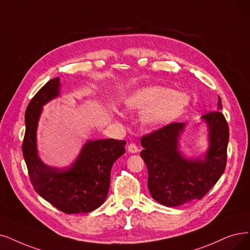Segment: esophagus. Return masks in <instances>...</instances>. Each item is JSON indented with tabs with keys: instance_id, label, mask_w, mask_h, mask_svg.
<instances>
[{
	"instance_id": "esophagus-1",
	"label": "esophagus",
	"mask_w": 250,
	"mask_h": 250,
	"mask_svg": "<svg viewBox=\"0 0 250 250\" xmlns=\"http://www.w3.org/2000/svg\"><path fill=\"white\" fill-rule=\"evenodd\" d=\"M128 152H130V153H132V154H135V153H137L138 152V147H137V146L135 145V144H129L128 145Z\"/></svg>"
}]
</instances>
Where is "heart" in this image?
<instances>
[{
	"instance_id": "obj_1",
	"label": "heart",
	"mask_w": 250,
	"mask_h": 250,
	"mask_svg": "<svg viewBox=\"0 0 250 250\" xmlns=\"http://www.w3.org/2000/svg\"><path fill=\"white\" fill-rule=\"evenodd\" d=\"M129 109L146 108L144 121L149 125H161L172 121L188 104L186 94L162 86H146L134 91L125 99Z\"/></svg>"
}]
</instances>
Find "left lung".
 <instances>
[{"label": "left lung", "instance_id": "1", "mask_svg": "<svg viewBox=\"0 0 250 250\" xmlns=\"http://www.w3.org/2000/svg\"><path fill=\"white\" fill-rule=\"evenodd\" d=\"M221 98L217 109L203 119L209 126V146L205 160L188 161L177 151L178 135L184 123L172 122L142 138V158L147 167V188L159 203L175 207L202 199L224 173L227 165L229 126L222 112Z\"/></svg>", "mask_w": 250, "mask_h": 250}]
</instances>
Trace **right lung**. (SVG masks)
<instances>
[{
  "mask_svg": "<svg viewBox=\"0 0 250 250\" xmlns=\"http://www.w3.org/2000/svg\"><path fill=\"white\" fill-rule=\"evenodd\" d=\"M59 93V78L48 81L29 102L25 111L22 154L35 191L59 210L86 213L101 206L107 196L111 170L125 153V141H89L77 161L68 168L46 166L38 158L36 130L42 106Z\"/></svg>",
  "mask_w": 250,
  "mask_h": 250,
  "instance_id": "1",
  "label": "right lung"
}]
</instances>
